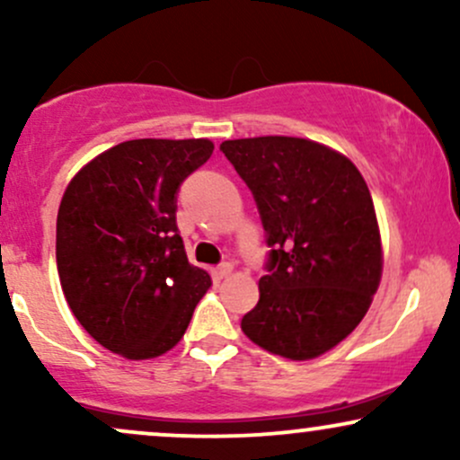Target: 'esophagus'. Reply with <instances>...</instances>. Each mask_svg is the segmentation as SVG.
Here are the masks:
<instances>
[{"mask_svg":"<svg viewBox=\"0 0 460 460\" xmlns=\"http://www.w3.org/2000/svg\"><path fill=\"white\" fill-rule=\"evenodd\" d=\"M231 272H234V263H229V261L220 263V266L216 268V277H218V279H226V277H231Z\"/></svg>","mask_w":460,"mask_h":460,"instance_id":"obj_1","label":"esophagus"}]
</instances>
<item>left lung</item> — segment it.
<instances>
[{
  "instance_id": "1",
  "label": "left lung",
  "mask_w": 460,
  "mask_h": 460,
  "mask_svg": "<svg viewBox=\"0 0 460 460\" xmlns=\"http://www.w3.org/2000/svg\"><path fill=\"white\" fill-rule=\"evenodd\" d=\"M220 149L257 200L270 261L242 318L252 344L309 361L344 341L381 285L383 244L366 179L344 153L260 136Z\"/></svg>"
}]
</instances>
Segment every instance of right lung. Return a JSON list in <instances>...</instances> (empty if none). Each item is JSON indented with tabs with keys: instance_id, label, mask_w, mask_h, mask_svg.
Returning <instances> with one entry per match:
<instances>
[{
	"instance_id": "obj_1",
	"label": "right lung",
	"mask_w": 460,
	"mask_h": 460,
	"mask_svg": "<svg viewBox=\"0 0 460 460\" xmlns=\"http://www.w3.org/2000/svg\"><path fill=\"white\" fill-rule=\"evenodd\" d=\"M208 138L128 140L68 181L56 261L65 298L94 341L142 361L179 344L212 277L188 261L177 190L212 157Z\"/></svg>"
}]
</instances>
